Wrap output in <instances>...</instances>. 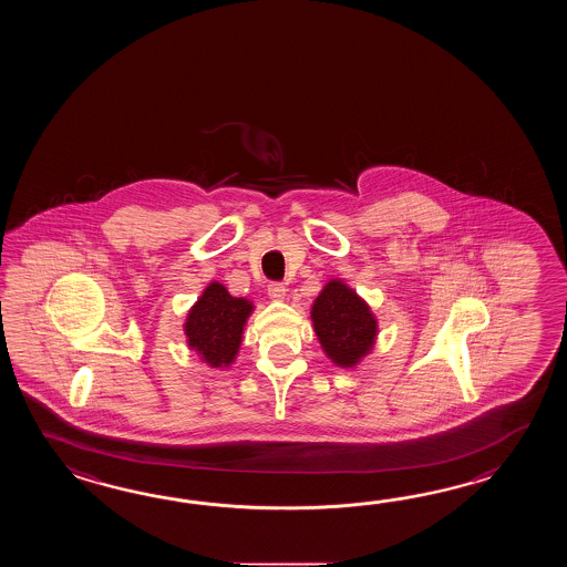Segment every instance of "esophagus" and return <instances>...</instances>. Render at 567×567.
I'll return each mask as SVG.
<instances>
[{
  "mask_svg": "<svg viewBox=\"0 0 567 567\" xmlns=\"http://www.w3.org/2000/svg\"><path fill=\"white\" fill-rule=\"evenodd\" d=\"M286 286L284 284H279V281H274V284H269L267 286V293H269V298L271 300L281 301L284 298H286Z\"/></svg>",
  "mask_w": 567,
  "mask_h": 567,
  "instance_id": "obj_1",
  "label": "esophagus"
}]
</instances>
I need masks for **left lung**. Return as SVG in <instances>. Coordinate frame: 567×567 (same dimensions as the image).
<instances>
[{
    "instance_id": "1",
    "label": "left lung",
    "mask_w": 567,
    "mask_h": 567,
    "mask_svg": "<svg viewBox=\"0 0 567 567\" xmlns=\"http://www.w3.org/2000/svg\"><path fill=\"white\" fill-rule=\"evenodd\" d=\"M310 313L316 337L338 367H354L373 350L377 318L367 301L344 281H328L313 300Z\"/></svg>"
}]
</instances>
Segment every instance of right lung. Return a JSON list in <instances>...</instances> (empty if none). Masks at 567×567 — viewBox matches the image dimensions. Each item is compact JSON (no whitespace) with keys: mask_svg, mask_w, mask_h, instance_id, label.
Segmentation results:
<instances>
[{"mask_svg":"<svg viewBox=\"0 0 567 567\" xmlns=\"http://www.w3.org/2000/svg\"><path fill=\"white\" fill-rule=\"evenodd\" d=\"M251 312V301L233 298L223 284L213 281L188 312L184 324L186 342L208 367H229L239 352L243 328Z\"/></svg>","mask_w":567,"mask_h":567,"instance_id":"add662e5","label":"right lung"}]
</instances>
